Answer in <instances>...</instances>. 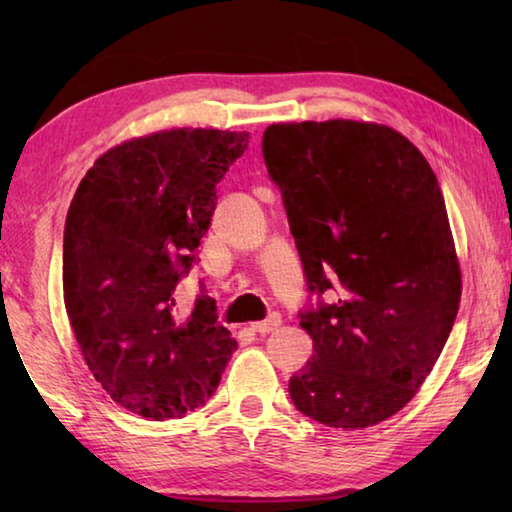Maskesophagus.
Listing matches in <instances>:
<instances>
[{
  "label": "esophagus",
  "mask_w": 512,
  "mask_h": 512,
  "mask_svg": "<svg viewBox=\"0 0 512 512\" xmlns=\"http://www.w3.org/2000/svg\"><path fill=\"white\" fill-rule=\"evenodd\" d=\"M280 323H282V320H280V314H271V316H268L266 320H259V323H253V325H250V329H253V332H257V334H271V332H275V329L277 327H280Z\"/></svg>",
  "instance_id": "34e87169"
}]
</instances>
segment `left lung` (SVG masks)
<instances>
[{
    "label": "left lung",
    "mask_w": 512,
    "mask_h": 512,
    "mask_svg": "<svg viewBox=\"0 0 512 512\" xmlns=\"http://www.w3.org/2000/svg\"><path fill=\"white\" fill-rule=\"evenodd\" d=\"M262 153L318 298L298 311L314 354L289 379L291 400L327 427H372L422 386L458 314L436 173L393 128L348 119L273 124ZM327 290L340 298L325 303Z\"/></svg>",
    "instance_id": "1"
}]
</instances>
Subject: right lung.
<instances>
[{
  "label": "right lung",
  "instance_id": "obj_1",
  "mask_svg": "<svg viewBox=\"0 0 512 512\" xmlns=\"http://www.w3.org/2000/svg\"><path fill=\"white\" fill-rule=\"evenodd\" d=\"M246 149L248 133L214 128L137 137L103 153L69 205V323L94 379L142 418L203 406L237 350L205 284L189 314L173 293L198 262L216 185Z\"/></svg>",
  "mask_w": 512,
  "mask_h": 512
}]
</instances>
